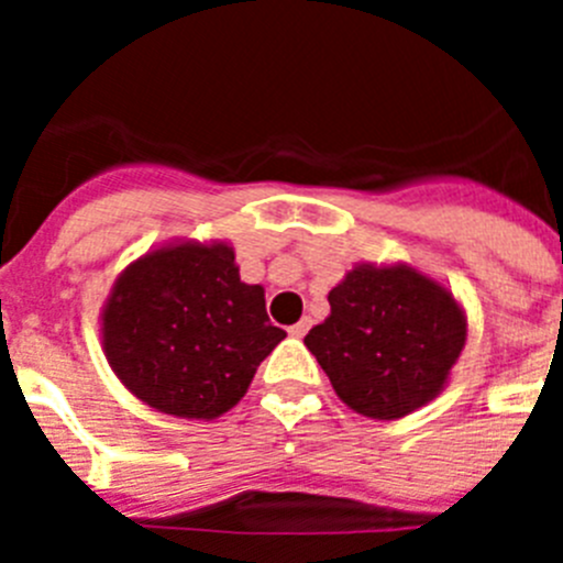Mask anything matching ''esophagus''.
I'll return each instance as SVG.
<instances>
[{
	"label": "esophagus",
	"mask_w": 563,
	"mask_h": 563,
	"mask_svg": "<svg viewBox=\"0 0 563 563\" xmlns=\"http://www.w3.org/2000/svg\"><path fill=\"white\" fill-rule=\"evenodd\" d=\"M307 330H310V318H301V321H298V324H292L287 332H290L292 338H305Z\"/></svg>",
	"instance_id": "esophagus-1"
}]
</instances>
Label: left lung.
Returning a JSON list of instances; mask_svg holds the SVG:
<instances>
[{"instance_id": "1", "label": "left lung", "mask_w": 563, "mask_h": 563, "mask_svg": "<svg viewBox=\"0 0 563 563\" xmlns=\"http://www.w3.org/2000/svg\"><path fill=\"white\" fill-rule=\"evenodd\" d=\"M327 298L330 316L305 343L352 411L400 420L445 389L467 341L449 287L406 262H363Z\"/></svg>"}]
</instances>
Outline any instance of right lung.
Instances as JSON below:
<instances>
[{"label":"right lung","mask_w":563,"mask_h":563,"mask_svg":"<svg viewBox=\"0 0 563 563\" xmlns=\"http://www.w3.org/2000/svg\"><path fill=\"white\" fill-rule=\"evenodd\" d=\"M287 332L271 324L265 287L239 278L228 242H168L114 278L101 343L118 380L183 420L231 411Z\"/></svg>","instance_id":"obj_1"}]
</instances>
